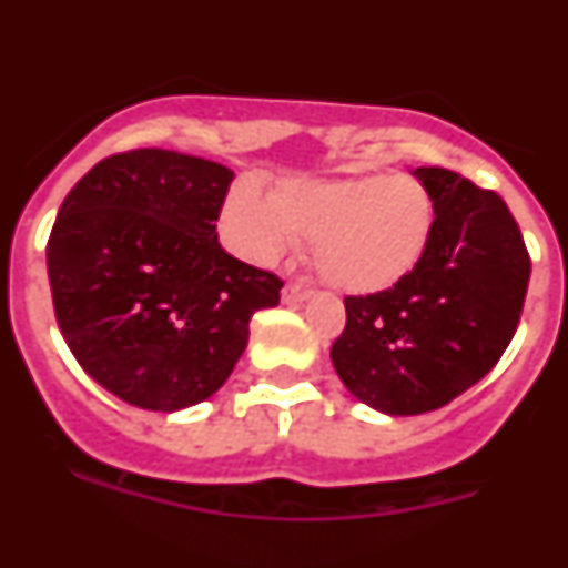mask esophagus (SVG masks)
Wrapping results in <instances>:
<instances>
[{
	"label": "esophagus",
	"instance_id": "esophagus-1",
	"mask_svg": "<svg viewBox=\"0 0 568 568\" xmlns=\"http://www.w3.org/2000/svg\"><path fill=\"white\" fill-rule=\"evenodd\" d=\"M310 298V290L301 287V284H287V287L281 290V301L284 304H301V301Z\"/></svg>",
	"mask_w": 568,
	"mask_h": 568
}]
</instances>
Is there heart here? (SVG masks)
I'll return each instance as SVG.
<instances>
[{"label": "heart", "mask_w": 568, "mask_h": 568, "mask_svg": "<svg viewBox=\"0 0 568 568\" xmlns=\"http://www.w3.org/2000/svg\"><path fill=\"white\" fill-rule=\"evenodd\" d=\"M435 227L433 199L413 175L287 179L270 195L244 182L224 204V230L239 253L275 264L313 239L315 270L341 293L395 287L418 267Z\"/></svg>", "instance_id": "b5f03b06"}]
</instances>
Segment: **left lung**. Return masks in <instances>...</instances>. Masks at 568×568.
Masks as SVG:
<instances>
[{"label": "left lung", "instance_id": "left-lung-1", "mask_svg": "<svg viewBox=\"0 0 568 568\" xmlns=\"http://www.w3.org/2000/svg\"><path fill=\"white\" fill-rule=\"evenodd\" d=\"M435 207L429 247L393 290L344 298L329 349L353 398L389 418L440 409L498 364L518 329L529 253L498 193L415 168Z\"/></svg>", "mask_w": 568, "mask_h": 568}]
</instances>
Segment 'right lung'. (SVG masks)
Here are the masks:
<instances>
[{"label":"right lung","instance_id":"1","mask_svg":"<svg viewBox=\"0 0 568 568\" xmlns=\"http://www.w3.org/2000/svg\"><path fill=\"white\" fill-rule=\"evenodd\" d=\"M233 170L144 148L110 155L62 202L48 241L59 329L84 373L124 404L179 413L230 378L255 310L281 284L215 233Z\"/></svg>","mask_w":568,"mask_h":568}]
</instances>
